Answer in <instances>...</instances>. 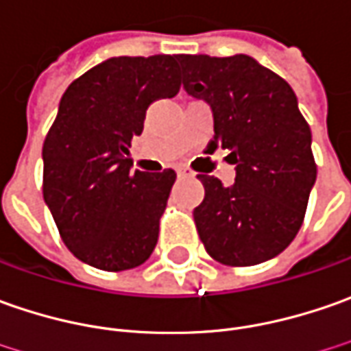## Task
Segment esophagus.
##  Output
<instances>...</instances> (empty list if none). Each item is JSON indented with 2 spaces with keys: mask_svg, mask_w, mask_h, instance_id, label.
I'll return each instance as SVG.
<instances>
[{
  "mask_svg": "<svg viewBox=\"0 0 351 351\" xmlns=\"http://www.w3.org/2000/svg\"><path fill=\"white\" fill-rule=\"evenodd\" d=\"M176 175L180 176V178H186V176L194 175V173L190 169H186V167H176Z\"/></svg>",
  "mask_w": 351,
  "mask_h": 351,
  "instance_id": "esophagus-1",
  "label": "esophagus"
}]
</instances>
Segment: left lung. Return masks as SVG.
<instances>
[{
    "mask_svg": "<svg viewBox=\"0 0 351 351\" xmlns=\"http://www.w3.org/2000/svg\"><path fill=\"white\" fill-rule=\"evenodd\" d=\"M184 91L212 108L210 147L229 149L235 182L199 175L194 210L208 254L227 266L278 256L295 239L317 180L311 128L289 83L254 58L180 56Z\"/></svg>",
    "mask_w": 351,
    "mask_h": 351,
    "instance_id": "8db88e82",
    "label": "left lung"
}]
</instances>
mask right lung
<instances>
[{
	"label": "right lung",
	"mask_w": 351,
	"mask_h": 351,
	"mask_svg": "<svg viewBox=\"0 0 351 351\" xmlns=\"http://www.w3.org/2000/svg\"><path fill=\"white\" fill-rule=\"evenodd\" d=\"M180 56L108 58L64 93L44 139V202L66 247L106 272L152 256L175 171L132 173L147 106L180 89Z\"/></svg>",
	"instance_id": "right-lung-1"
}]
</instances>
